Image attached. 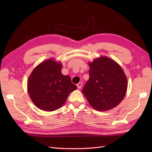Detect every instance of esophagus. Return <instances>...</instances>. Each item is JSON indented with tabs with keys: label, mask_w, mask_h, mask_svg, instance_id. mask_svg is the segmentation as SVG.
<instances>
[{
	"label": "esophagus",
	"mask_w": 152,
	"mask_h": 152,
	"mask_svg": "<svg viewBox=\"0 0 152 152\" xmlns=\"http://www.w3.org/2000/svg\"><path fill=\"white\" fill-rule=\"evenodd\" d=\"M77 87H78V89H81L82 87V82H79L78 84H77Z\"/></svg>",
	"instance_id": "1"
}]
</instances>
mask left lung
I'll return each mask as SVG.
<instances>
[{
    "label": "left lung",
    "instance_id": "obj_1",
    "mask_svg": "<svg viewBox=\"0 0 152 152\" xmlns=\"http://www.w3.org/2000/svg\"><path fill=\"white\" fill-rule=\"evenodd\" d=\"M88 64L89 79L82 93L90 106L98 111L116 107L127 90V78L121 66L106 56L96 58Z\"/></svg>",
    "mask_w": 152,
    "mask_h": 152
}]
</instances>
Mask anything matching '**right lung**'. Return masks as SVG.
Listing matches in <instances>:
<instances>
[{
  "instance_id": "add662e5",
  "label": "right lung",
  "mask_w": 152,
  "mask_h": 152,
  "mask_svg": "<svg viewBox=\"0 0 152 152\" xmlns=\"http://www.w3.org/2000/svg\"><path fill=\"white\" fill-rule=\"evenodd\" d=\"M62 66L60 61L50 58L38 64L28 77V93L42 110L52 112L60 108L70 93L77 89L70 77L61 73Z\"/></svg>"
}]
</instances>
